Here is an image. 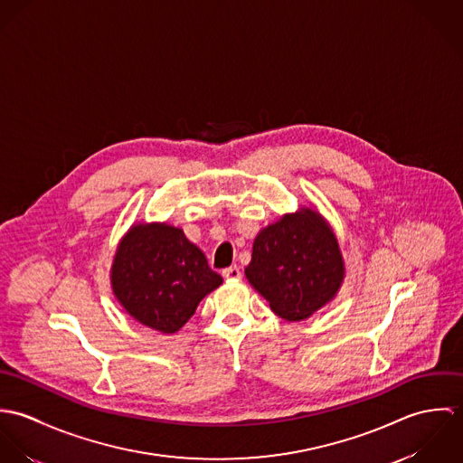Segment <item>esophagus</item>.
Instances as JSON below:
<instances>
[{
	"label": "esophagus",
	"instance_id": "34e87169",
	"mask_svg": "<svg viewBox=\"0 0 463 463\" xmlns=\"http://www.w3.org/2000/svg\"><path fill=\"white\" fill-rule=\"evenodd\" d=\"M222 276H224L226 279H241V269H239L237 265L226 267V269L222 270Z\"/></svg>",
	"mask_w": 463,
	"mask_h": 463
}]
</instances>
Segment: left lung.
Returning a JSON list of instances; mask_svg holds the SVG:
<instances>
[{
	"label": "left lung",
	"mask_w": 463,
	"mask_h": 463,
	"mask_svg": "<svg viewBox=\"0 0 463 463\" xmlns=\"http://www.w3.org/2000/svg\"><path fill=\"white\" fill-rule=\"evenodd\" d=\"M244 272L276 316L303 321L336 296L345 267L330 224L299 208L260 230Z\"/></svg>",
	"instance_id": "left-lung-1"
}]
</instances>
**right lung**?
Here are the masks:
<instances>
[{
  "label": "right lung",
  "mask_w": 463,
  "mask_h": 463,
  "mask_svg": "<svg viewBox=\"0 0 463 463\" xmlns=\"http://www.w3.org/2000/svg\"><path fill=\"white\" fill-rule=\"evenodd\" d=\"M110 279L133 319L162 333L180 330L222 283L198 246L165 222L133 224L119 242Z\"/></svg>",
  "instance_id": "right-lung-1"
}]
</instances>
